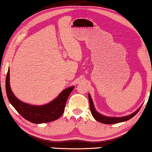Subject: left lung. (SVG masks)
<instances>
[{"label": "left lung", "mask_w": 152, "mask_h": 152, "mask_svg": "<svg viewBox=\"0 0 152 152\" xmlns=\"http://www.w3.org/2000/svg\"><path fill=\"white\" fill-rule=\"evenodd\" d=\"M88 96H89V104H90V110L93 115V117H94V119L97 120L98 121L101 122V123L104 124H114L120 123V122L126 121L127 120H129L130 119L132 118V117H134V115L139 111L140 108H139L137 111H135L134 113H133L132 114L128 115V116L126 117H106L104 115H102L101 114H99V113H98L96 111L94 108V103H93L92 99L91 98L90 95L88 94Z\"/></svg>", "instance_id": "left-lung-1"}]
</instances>
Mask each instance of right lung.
Returning <instances> with one entry per match:
<instances>
[{"label": "right lung", "mask_w": 152, "mask_h": 152, "mask_svg": "<svg viewBox=\"0 0 152 152\" xmlns=\"http://www.w3.org/2000/svg\"><path fill=\"white\" fill-rule=\"evenodd\" d=\"M6 93L7 98L15 109L24 119L34 124H43L57 119L63 115L65 104L74 87L63 90L57 98L43 106H33L22 102L13 94L10 85V69L6 77Z\"/></svg>", "instance_id": "right-lung-1"}]
</instances>
